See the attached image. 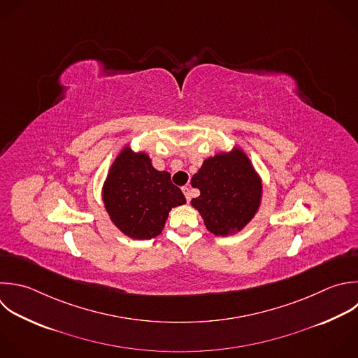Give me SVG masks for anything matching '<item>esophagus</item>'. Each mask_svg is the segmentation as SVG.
Wrapping results in <instances>:
<instances>
[{"mask_svg":"<svg viewBox=\"0 0 358 358\" xmlns=\"http://www.w3.org/2000/svg\"><path fill=\"white\" fill-rule=\"evenodd\" d=\"M182 192H183V194H185V197H186V200H187V201H190V199H192V193H190V187H189V186H183V187H182Z\"/></svg>","mask_w":358,"mask_h":358,"instance_id":"1","label":"esophagus"}]
</instances>
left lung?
Segmentation results:
<instances>
[{
    "instance_id": "left-lung-1",
    "label": "left lung",
    "mask_w": 358,
    "mask_h": 358,
    "mask_svg": "<svg viewBox=\"0 0 358 358\" xmlns=\"http://www.w3.org/2000/svg\"><path fill=\"white\" fill-rule=\"evenodd\" d=\"M192 186L200 190V196L192 199V206L214 235L225 236L242 229L260 204V179L238 148L206 159L193 175Z\"/></svg>"
}]
</instances>
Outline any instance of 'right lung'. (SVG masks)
I'll return each mask as SVG.
<instances>
[{
	"label": "right lung",
	"instance_id": "obj_1",
	"mask_svg": "<svg viewBox=\"0 0 358 358\" xmlns=\"http://www.w3.org/2000/svg\"><path fill=\"white\" fill-rule=\"evenodd\" d=\"M103 201L113 224L134 239L158 236L172 207L186 203L171 175L157 171L147 154L124 148L110 168Z\"/></svg>",
	"mask_w": 358,
	"mask_h": 358
}]
</instances>
